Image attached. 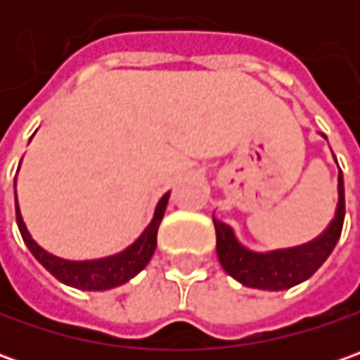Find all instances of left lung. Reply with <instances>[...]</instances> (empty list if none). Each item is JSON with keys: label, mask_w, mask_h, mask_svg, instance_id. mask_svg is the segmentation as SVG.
Listing matches in <instances>:
<instances>
[{"label": "left lung", "mask_w": 360, "mask_h": 360, "mask_svg": "<svg viewBox=\"0 0 360 360\" xmlns=\"http://www.w3.org/2000/svg\"><path fill=\"white\" fill-rule=\"evenodd\" d=\"M214 220L216 252L222 269L232 278L250 288L284 290L311 278L337 246L345 220V184L339 174V204L328 229L314 240L295 248H283L272 252H252L236 240L229 224Z\"/></svg>", "instance_id": "1"}]
</instances>
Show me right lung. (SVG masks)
<instances>
[{
  "label": "right lung",
  "instance_id": "obj_1",
  "mask_svg": "<svg viewBox=\"0 0 360 360\" xmlns=\"http://www.w3.org/2000/svg\"><path fill=\"white\" fill-rule=\"evenodd\" d=\"M168 198H170V192H166L160 198L154 218L148 224V229L142 232V236L134 242L131 246H128L124 252H120L116 256H108V258H100V260H84V262L63 260L60 256L49 255L48 250H44L32 238L30 230H27L25 222H23V216H21V210L18 204H15V218H18L21 238L27 244V248L32 250V255L58 281H62L68 286L82 288V290H108V288H114V286L128 283L131 276H136L150 262V258H152L154 250H156L158 226L160 222H162V218H164V210H166Z\"/></svg>",
  "mask_w": 360,
  "mask_h": 360
}]
</instances>
